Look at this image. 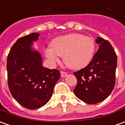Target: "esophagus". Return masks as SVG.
<instances>
[{
    "label": "esophagus",
    "instance_id": "obj_1",
    "mask_svg": "<svg viewBox=\"0 0 125 125\" xmlns=\"http://www.w3.org/2000/svg\"><path fill=\"white\" fill-rule=\"evenodd\" d=\"M66 76H67V73H66V72H63V71H62V72H61V77H65Z\"/></svg>",
    "mask_w": 125,
    "mask_h": 125
}]
</instances>
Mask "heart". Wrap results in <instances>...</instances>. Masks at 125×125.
<instances>
[{"label": "heart", "instance_id": "1", "mask_svg": "<svg viewBox=\"0 0 125 125\" xmlns=\"http://www.w3.org/2000/svg\"><path fill=\"white\" fill-rule=\"evenodd\" d=\"M51 48L44 49L45 57L52 64L59 62V56L71 69L79 70L87 66L94 57L95 42L90 37L72 33L53 39Z\"/></svg>", "mask_w": 125, "mask_h": 125}]
</instances>
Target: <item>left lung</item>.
I'll return each mask as SVG.
<instances>
[{
	"label": "left lung",
	"instance_id": "obj_1",
	"mask_svg": "<svg viewBox=\"0 0 125 125\" xmlns=\"http://www.w3.org/2000/svg\"><path fill=\"white\" fill-rule=\"evenodd\" d=\"M98 49L85 68L75 72L77 85L74 93L77 98L88 104L104 101L115 85L117 56L109 42L96 39Z\"/></svg>",
	"mask_w": 125,
	"mask_h": 125
}]
</instances>
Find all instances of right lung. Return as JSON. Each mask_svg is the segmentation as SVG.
I'll list each match as a JSON object with an SVG mask.
<instances>
[{
  "mask_svg": "<svg viewBox=\"0 0 125 125\" xmlns=\"http://www.w3.org/2000/svg\"><path fill=\"white\" fill-rule=\"evenodd\" d=\"M40 34L19 38L9 51L7 62L8 85L13 97L29 109L46 105L51 98L60 73L42 66L41 54L33 48Z\"/></svg>",
  "mask_w": 125,
  "mask_h": 125,
  "instance_id": "right-lung-1",
  "label": "right lung"
}]
</instances>
